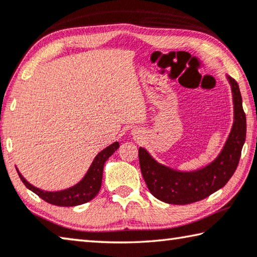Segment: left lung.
Returning <instances> with one entry per match:
<instances>
[{
	"label": "left lung",
	"instance_id": "left-lung-1",
	"mask_svg": "<svg viewBox=\"0 0 257 257\" xmlns=\"http://www.w3.org/2000/svg\"><path fill=\"white\" fill-rule=\"evenodd\" d=\"M233 99V124L218 156L201 169L181 172L159 164L144 148L138 150L143 178L150 192L159 200L172 205L200 201L229 182L237 169L246 140V114L235 80L226 75Z\"/></svg>",
	"mask_w": 257,
	"mask_h": 257
}]
</instances>
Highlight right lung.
<instances>
[{
    "instance_id": "add662e5",
    "label": "right lung",
    "mask_w": 257,
    "mask_h": 257,
    "mask_svg": "<svg viewBox=\"0 0 257 257\" xmlns=\"http://www.w3.org/2000/svg\"><path fill=\"white\" fill-rule=\"evenodd\" d=\"M119 142H114L113 144L107 146L106 149L97 154L93 159L91 166L89 167L87 174L77 184L74 186L68 187L62 191H44L39 187L32 185L30 182H27L22 174L17 169L20 180L25 184L28 190L33 191L35 194H38L41 199L47 201L51 205L60 206V207H72L79 206L92 200L99 192L101 186V180H103V170L104 165L107 159L119 149Z\"/></svg>"
}]
</instances>
